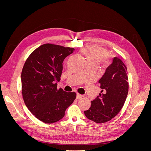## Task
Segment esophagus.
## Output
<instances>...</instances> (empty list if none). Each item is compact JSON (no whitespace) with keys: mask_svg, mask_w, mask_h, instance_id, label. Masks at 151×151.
I'll return each instance as SVG.
<instances>
[{"mask_svg":"<svg viewBox=\"0 0 151 151\" xmlns=\"http://www.w3.org/2000/svg\"><path fill=\"white\" fill-rule=\"evenodd\" d=\"M83 97V96L80 94L77 93V94H76V98H77V99H81V98H82Z\"/></svg>","mask_w":151,"mask_h":151,"instance_id":"esophagus-1","label":"esophagus"}]
</instances>
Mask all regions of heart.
<instances>
[{
    "instance_id": "1",
    "label": "heart",
    "mask_w": 151,
    "mask_h": 151,
    "mask_svg": "<svg viewBox=\"0 0 151 151\" xmlns=\"http://www.w3.org/2000/svg\"><path fill=\"white\" fill-rule=\"evenodd\" d=\"M88 64L98 65L100 63L107 58L108 52L105 49L99 47H90L83 50Z\"/></svg>"
}]
</instances>
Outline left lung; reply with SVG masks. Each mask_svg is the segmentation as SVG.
Here are the masks:
<instances>
[{
  "label": "left lung",
  "mask_w": 151,
  "mask_h": 151,
  "mask_svg": "<svg viewBox=\"0 0 151 151\" xmlns=\"http://www.w3.org/2000/svg\"><path fill=\"white\" fill-rule=\"evenodd\" d=\"M127 73V68L123 62L114 57L99 81L101 93L91 101L89 109L84 111L88 119L103 123L111 120L120 112L129 91Z\"/></svg>",
  "instance_id": "1"
}]
</instances>
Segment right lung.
Here are the masks:
<instances>
[{"label":"right lung","mask_w":151,"mask_h":151,"mask_svg":"<svg viewBox=\"0 0 151 151\" xmlns=\"http://www.w3.org/2000/svg\"><path fill=\"white\" fill-rule=\"evenodd\" d=\"M74 48L44 44L31 53L21 73L22 94L29 110L38 120L52 123L64 116L66 109L74 102V92L57 89L64 59Z\"/></svg>","instance_id":"right-lung-1"}]
</instances>
